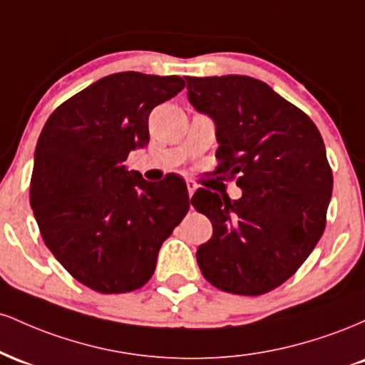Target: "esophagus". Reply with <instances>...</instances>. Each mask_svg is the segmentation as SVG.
Returning <instances> with one entry per match:
<instances>
[{
    "mask_svg": "<svg viewBox=\"0 0 365 365\" xmlns=\"http://www.w3.org/2000/svg\"><path fill=\"white\" fill-rule=\"evenodd\" d=\"M195 188H197V185L194 182H192V180H188L187 182V190H188V195H194V192H195Z\"/></svg>",
    "mask_w": 365,
    "mask_h": 365,
    "instance_id": "esophagus-1",
    "label": "esophagus"
}]
</instances>
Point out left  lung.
<instances>
[{"mask_svg": "<svg viewBox=\"0 0 365 365\" xmlns=\"http://www.w3.org/2000/svg\"><path fill=\"white\" fill-rule=\"evenodd\" d=\"M188 101L216 123L215 173L237 178L238 200L199 188L192 206L212 223L200 273L235 295H262L297 273L324 232L333 173L302 110L245 75L185 77Z\"/></svg>", "mask_w": 365, "mask_h": 365, "instance_id": "1", "label": "left lung"}]
</instances>
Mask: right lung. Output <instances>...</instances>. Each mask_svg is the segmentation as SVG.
I'll return each instance as SVG.
<instances>
[{"instance_id": "right-lung-1", "label": "right lung", "mask_w": 365, "mask_h": 365, "mask_svg": "<svg viewBox=\"0 0 365 365\" xmlns=\"http://www.w3.org/2000/svg\"><path fill=\"white\" fill-rule=\"evenodd\" d=\"M183 87L177 75H108L60 104L41 132L31 207L48 249L91 290L144 287L190 207L182 178L150 183L125 165L149 142L150 111Z\"/></svg>"}]
</instances>
